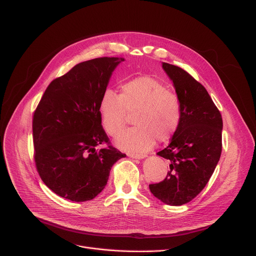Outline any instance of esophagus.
Wrapping results in <instances>:
<instances>
[{
    "label": "esophagus",
    "instance_id": "esophagus-1",
    "mask_svg": "<svg viewBox=\"0 0 256 256\" xmlns=\"http://www.w3.org/2000/svg\"><path fill=\"white\" fill-rule=\"evenodd\" d=\"M128 156L132 158H146V154H128Z\"/></svg>",
    "mask_w": 256,
    "mask_h": 256
}]
</instances>
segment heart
Returning <instances> with one entry per match:
<instances>
[{
	"label": "heart",
	"instance_id": "b5f03b06",
	"mask_svg": "<svg viewBox=\"0 0 256 256\" xmlns=\"http://www.w3.org/2000/svg\"><path fill=\"white\" fill-rule=\"evenodd\" d=\"M134 124L116 138L120 150L145 152L156 140H169L180 126L182 104L176 93L169 91L160 80L150 76L130 78L120 85V94L106 89L100 102L102 124L114 137L126 124L128 113L135 112Z\"/></svg>",
	"mask_w": 256,
	"mask_h": 256
}]
</instances>
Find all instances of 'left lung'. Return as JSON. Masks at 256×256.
<instances>
[{
    "label": "left lung",
    "mask_w": 256,
    "mask_h": 256,
    "mask_svg": "<svg viewBox=\"0 0 256 256\" xmlns=\"http://www.w3.org/2000/svg\"><path fill=\"white\" fill-rule=\"evenodd\" d=\"M182 104V119L171 142L156 154L170 164L166 178L150 184L154 197L169 206H182L208 182L222 152V116L206 89L186 70L163 63Z\"/></svg>",
    "instance_id": "8db88e82"
}]
</instances>
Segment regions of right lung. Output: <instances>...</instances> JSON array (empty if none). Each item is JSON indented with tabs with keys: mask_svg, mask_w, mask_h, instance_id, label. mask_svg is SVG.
<instances>
[{
	"mask_svg": "<svg viewBox=\"0 0 256 256\" xmlns=\"http://www.w3.org/2000/svg\"><path fill=\"white\" fill-rule=\"evenodd\" d=\"M124 58L80 62L48 86L33 116L34 158L46 186L76 202L96 197L112 166L126 154L110 145L100 102L112 72ZM106 142L108 147L96 146Z\"/></svg>",
	"mask_w": 256,
	"mask_h": 256,
	"instance_id": "right-lung-1",
	"label": "right lung"
}]
</instances>
